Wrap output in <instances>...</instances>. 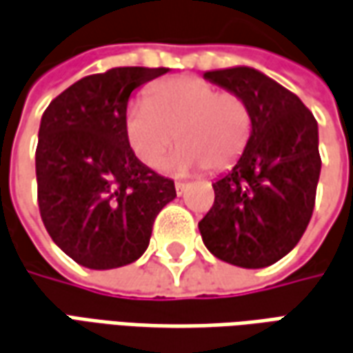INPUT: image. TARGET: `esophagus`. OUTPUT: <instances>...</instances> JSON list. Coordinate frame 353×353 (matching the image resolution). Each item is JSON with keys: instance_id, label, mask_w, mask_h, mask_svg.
<instances>
[{"instance_id": "1", "label": "esophagus", "mask_w": 353, "mask_h": 353, "mask_svg": "<svg viewBox=\"0 0 353 353\" xmlns=\"http://www.w3.org/2000/svg\"><path fill=\"white\" fill-rule=\"evenodd\" d=\"M174 190H176V194H179V196H182V194H184V190H186V184H184V182H176V184H174Z\"/></svg>"}]
</instances>
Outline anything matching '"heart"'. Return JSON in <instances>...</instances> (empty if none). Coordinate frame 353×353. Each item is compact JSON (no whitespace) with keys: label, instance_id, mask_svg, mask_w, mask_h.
Returning <instances> with one entry per match:
<instances>
[{"label":"heart","instance_id":"1","mask_svg":"<svg viewBox=\"0 0 353 353\" xmlns=\"http://www.w3.org/2000/svg\"><path fill=\"white\" fill-rule=\"evenodd\" d=\"M252 134V113L234 92H217L200 79H172L128 109L126 142L150 169H157L174 144L181 145L165 167L174 174L219 172L232 167Z\"/></svg>","mask_w":353,"mask_h":353}]
</instances>
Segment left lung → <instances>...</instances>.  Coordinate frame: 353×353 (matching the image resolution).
<instances>
[{
	"mask_svg": "<svg viewBox=\"0 0 353 353\" xmlns=\"http://www.w3.org/2000/svg\"><path fill=\"white\" fill-rule=\"evenodd\" d=\"M203 79L244 99L252 134L234 167L213 182L200 221L221 261L261 269L290 254L310 225L321 174L319 126L302 99L252 67L208 70Z\"/></svg>",
	"mask_w": 353,
	"mask_h": 353,
	"instance_id": "8db88e82",
	"label": "left lung"
}]
</instances>
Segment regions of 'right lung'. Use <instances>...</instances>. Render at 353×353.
Instances as JSON below:
<instances>
[{"mask_svg": "<svg viewBox=\"0 0 353 353\" xmlns=\"http://www.w3.org/2000/svg\"><path fill=\"white\" fill-rule=\"evenodd\" d=\"M169 69L117 67L90 74L43 111L36 181L51 240L96 271L134 263L153 221L176 198L174 182L145 167L125 136L130 94Z\"/></svg>", "mask_w": 353, "mask_h": 353, "instance_id": "obj_1", "label": "right lung"}]
</instances>
